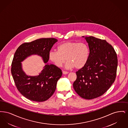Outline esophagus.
I'll use <instances>...</instances> for the list:
<instances>
[{"mask_svg": "<svg viewBox=\"0 0 128 128\" xmlns=\"http://www.w3.org/2000/svg\"><path fill=\"white\" fill-rule=\"evenodd\" d=\"M62 73L63 74H68V72H66V71H63L62 72Z\"/></svg>", "mask_w": 128, "mask_h": 128, "instance_id": "1", "label": "esophagus"}]
</instances>
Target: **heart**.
I'll return each instance as SVG.
<instances>
[{"instance_id":"1","label":"heart","mask_w":128,"mask_h":128,"mask_svg":"<svg viewBox=\"0 0 128 128\" xmlns=\"http://www.w3.org/2000/svg\"><path fill=\"white\" fill-rule=\"evenodd\" d=\"M89 56V49L84 43L68 41L57 47V51L49 52V60L56 66L61 67L67 60L66 66L80 69L86 64Z\"/></svg>"}]
</instances>
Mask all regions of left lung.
Instances as JSON below:
<instances>
[{
    "instance_id": "obj_1",
    "label": "left lung",
    "mask_w": 128,
    "mask_h": 128,
    "mask_svg": "<svg viewBox=\"0 0 128 128\" xmlns=\"http://www.w3.org/2000/svg\"><path fill=\"white\" fill-rule=\"evenodd\" d=\"M82 37L88 44L89 56L86 64L76 72L73 86L81 98L92 99L103 95L114 82L118 58L114 49L106 40Z\"/></svg>"
}]
</instances>
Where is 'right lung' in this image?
<instances>
[{"label": "right lung", "mask_w": 128, "mask_h": 128, "mask_svg": "<svg viewBox=\"0 0 128 128\" xmlns=\"http://www.w3.org/2000/svg\"><path fill=\"white\" fill-rule=\"evenodd\" d=\"M58 40L53 38H40L21 44L16 50L12 64L11 72L18 91L31 101L43 102L55 92L57 82L62 76L61 70L53 64H48V53ZM42 57L46 63L38 76H27L22 70L21 62L32 55Z\"/></svg>", "instance_id": "obj_1"}]
</instances>
